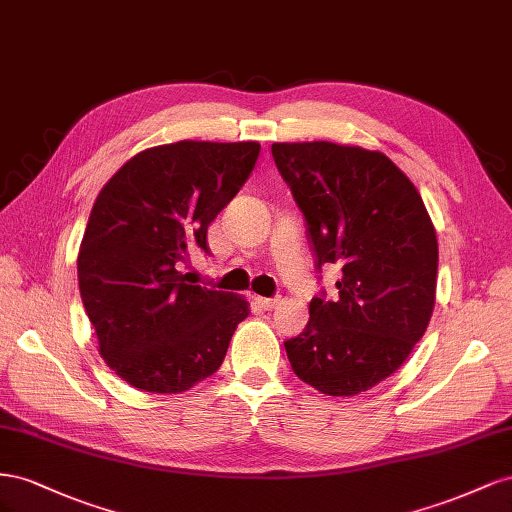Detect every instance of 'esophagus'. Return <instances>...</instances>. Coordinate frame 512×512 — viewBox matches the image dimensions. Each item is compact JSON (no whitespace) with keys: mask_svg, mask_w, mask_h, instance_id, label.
I'll return each instance as SVG.
<instances>
[{"mask_svg":"<svg viewBox=\"0 0 512 512\" xmlns=\"http://www.w3.org/2000/svg\"><path fill=\"white\" fill-rule=\"evenodd\" d=\"M255 302H257L264 311H272L274 306L281 302V298H261V296H257V298H255Z\"/></svg>","mask_w":512,"mask_h":512,"instance_id":"obj_1","label":"esophagus"}]
</instances>
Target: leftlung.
<instances>
[{
  "mask_svg": "<svg viewBox=\"0 0 512 512\" xmlns=\"http://www.w3.org/2000/svg\"><path fill=\"white\" fill-rule=\"evenodd\" d=\"M304 214L315 266L339 264V298L315 296L285 341L294 373L330 397H354L397 371L435 304L437 238L412 180L382 152L330 141L272 143Z\"/></svg>",
  "mask_w": 512,
  "mask_h": 512,
  "instance_id": "left-lung-1",
  "label": "left lung"
}]
</instances>
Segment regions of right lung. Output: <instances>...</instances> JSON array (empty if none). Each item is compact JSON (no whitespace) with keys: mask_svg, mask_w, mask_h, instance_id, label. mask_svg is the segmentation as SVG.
<instances>
[{"mask_svg":"<svg viewBox=\"0 0 512 512\" xmlns=\"http://www.w3.org/2000/svg\"><path fill=\"white\" fill-rule=\"evenodd\" d=\"M257 141H178L143 150L102 186L79 257V291L100 356L126 384L178 394L218 371L248 302L186 281L210 253L208 225L251 175Z\"/></svg>","mask_w":512,"mask_h":512,"instance_id":"right-lung-1","label":"right lung"}]
</instances>
